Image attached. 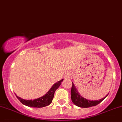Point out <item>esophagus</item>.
<instances>
[{
    "mask_svg": "<svg viewBox=\"0 0 122 122\" xmlns=\"http://www.w3.org/2000/svg\"><path fill=\"white\" fill-rule=\"evenodd\" d=\"M64 77L65 78H70V74L67 72V73H66V74L64 75Z\"/></svg>",
    "mask_w": 122,
    "mask_h": 122,
    "instance_id": "esophagus-1",
    "label": "esophagus"
}]
</instances>
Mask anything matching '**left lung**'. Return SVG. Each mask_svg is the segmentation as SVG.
I'll use <instances>...</instances> for the list:
<instances>
[{
    "label": "left lung",
    "mask_w": 122,
    "mask_h": 122,
    "mask_svg": "<svg viewBox=\"0 0 122 122\" xmlns=\"http://www.w3.org/2000/svg\"><path fill=\"white\" fill-rule=\"evenodd\" d=\"M71 97L72 103H73L75 105H76L77 106L80 107L84 108L95 106L99 104L100 103H101L103 100L105 99V97H104L103 98V99H102L99 100L97 101H90L84 99V98H83V97H81L79 93H78L77 90H76V87H75L73 83H72V87H71Z\"/></svg>",
    "instance_id": "obj_1"
}]
</instances>
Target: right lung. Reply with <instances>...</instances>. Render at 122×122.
I'll use <instances>...</instances> for the list:
<instances>
[{"mask_svg": "<svg viewBox=\"0 0 122 122\" xmlns=\"http://www.w3.org/2000/svg\"><path fill=\"white\" fill-rule=\"evenodd\" d=\"M62 81H63V79L59 81L58 82H57L55 84H54V86L51 87V89L49 90V92L45 95L41 97L38 98L37 99L34 100H26L21 99L19 97H18V96H16V97L18 98V99L23 104L27 106L37 108L45 107L46 106L50 105L51 103L52 99L54 98V93H55L56 90L60 87L61 82H62Z\"/></svg>", "mask_w": 122, "mask_h": 122, "instance_id": "add662e5", "label": "right lung"}]
</instances>
